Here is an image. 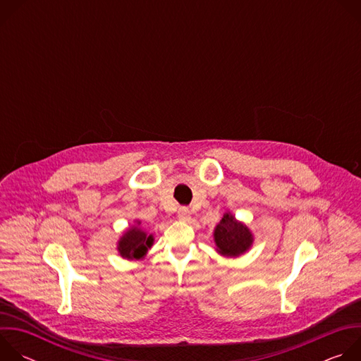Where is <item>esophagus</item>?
I'll return each instance as SVG.
<instances>
[{"mask_svg": "<svg viewBox=\"0 0 361 361\" xmlns=\"http://www.w3.org/2000/svg\"><path fill=\"white\" fill-rule=\"evenodd\" d=\"M178 217H180V220H183V221H190L191 213H190V210H188L187 207H180V209H178Z\"/></svg>", "mask_w": 361, "mask_h": 361, "instance_id": "34e87169", "label": "esophagus"}]
</instances>
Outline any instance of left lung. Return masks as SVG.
<instances>
[{
	"label": "left lung",
	"mask_w": 361,
	"mask_h": 361,
	"mask_svg": "<svg viewBox=\"0 0 361 361\" xmlns=\"http://www.w3.org/2000/svg\"><path fill=\"white\" fill-rule=\"evenodd\" d=\"M214 240L219 252L228 257H235L250 248L252 235L244 224L238 223L230 213H227L216 227Z\"/></svg>",
	"instance_id": "left-lung-1"
}]
</instances>
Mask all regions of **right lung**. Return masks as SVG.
Returning <instances> with one entry per match:
<instances>
[{
	"instance_id": "add662e5",
	"label": "right lung",
	"mask_w": 361,
	"mask_h": 361,
	"mask_svg": "<svg viewBox=\"0 0 361 361\" xmlns=\"http://www.w3.org/2000/svg\"><path fill=\"white\" fill-rule=\"evenodd\" d=\"M152 244V235H147L138 228L128 230L118 243V251L128 260H138L147 254Z\"/></svg>"
}]
</instances>
